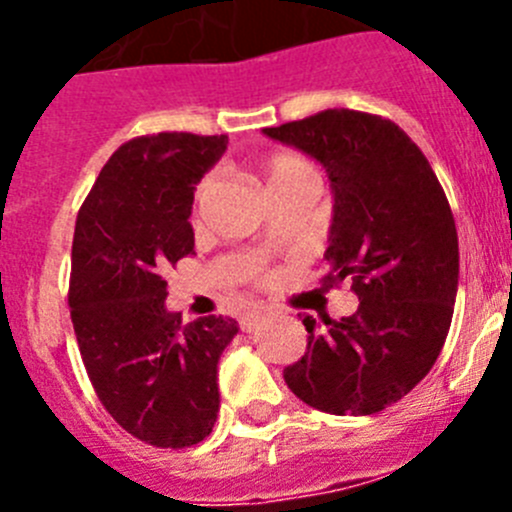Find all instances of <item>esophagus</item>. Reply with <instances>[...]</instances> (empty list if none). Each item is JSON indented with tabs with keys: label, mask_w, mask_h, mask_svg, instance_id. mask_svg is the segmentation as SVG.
Listing matches in <instances>:
<instances>
[{
	"label": "esophagus",
	"mask_w": 512,
	"mask_h": 512,
	"mask_svg": "<svg viewBox=\"0 0 512 512\" xmlns=\"http://www.w3.org/2000/svg\"><path fill=\"white\" fill-rule=\"evenodd\" d=\"M261 318H264V312L261 310H248V312H243L241 320H238V325H241L243 333H251V330L259 325Z\"/></svg>",
	"instance_id": "esophagus-1"
}]
</instances>
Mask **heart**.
Returning <instances> with one entry per match:
<instances>
[{
  "label": "heart",
  "mask_w": 512,
  "mask_h": 512,
  "mask_svg": "<svg viewBox=\"0 0 512 512\" xmlns=\"http://www.w3.org/2000/svg\"><path fill=\"white\" fill-rule=\"evenodd\" d=\"M312 166L307 164L305 158L297 156V153H289V151H279V153H271L269 158L264 161V176H266V187L274 189L279 184H287L292 179H300V176H312ZM207 187H210V179L197 187V202L205 197Z\"/></svg>",
  "instance_id": "b5f03b06"
}]
</instances>
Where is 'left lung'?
Here are the masks:
<instances>
[{
	"label": "left lung",
	"instance_id": "left-lung-1",
	"mask_svg": "<svg viewBox=\"0 0 512 512\" xmlns=\"http://www.w3.org/2000/svg\"><path fill=\"white\" fill-rule=\"evenodd\" d=\"M325 166L333 189L330 271L351 282L359 310L305 318L307 351L284 382L310 408L374 415L431 372L449 336L459 284V238L428 158L387 117L323 110L264 130Z\"/></svg>",
	"mask_w": 512,
	"mask_h": 512
}]
</instances>
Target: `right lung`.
I'll return each mask as SVG.
<instances>
[{"label": "right lung", "mask_w": 512, "mask_h": 512, "mask_svg": "<svg viewBox=\"0 0 512 512\" xmlns=\"http://www.w3.org/2000/svg\"><path fill=\"white\" fill-rule=\"evenodd\" d=\"M228 135L156 133L122 143L76 215L69 307L104 410L130 436L187 449L220 410L217 361L238 323L166 310L164 269L194 253V184Z\"/></svg>", "instance_id": "1"}]
</instances>
